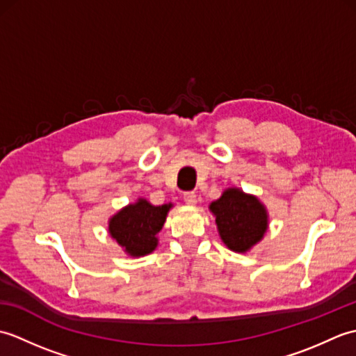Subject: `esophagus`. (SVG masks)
Wrapping results in <instances>:
<instances>
[{
	"mask_svg": "<svg viewBox=\"0 0 356 356\" xmlns=\"http://www.w3.org/2000/svg\"><path fill=\"white\" fill-rule=\"evenodd\" d=\"M184 200L188 203V205H195L197 203V195L193 191H186L184 193Z\"/></svg>",
	"mask_w": 356,
	"mask_h": 356,
	"instance_id": "esophagus-1",
	"label": "esophagus"
}]
</instances>
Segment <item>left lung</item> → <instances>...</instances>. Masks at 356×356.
Masks as SVG:
<instances>
[{"mask_svg":"<svg viewBox=\"0 0 356 356\" xmlns=\"http://www.w3.org/2000/svg\"><path fill=\"white\" fill-rule=\"evenodd\" d=\"M218 234L223 243L236 252H246L260 241L268 228L266 209L255 199L237 188H229L218 200L211 203Z\"/></svg>","mask_w":356,"mask_h":356,"instance_id":"obj_1","label":"left lung"}]
</instances>
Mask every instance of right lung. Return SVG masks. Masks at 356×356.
I'll list each match as a JSON object with an SVG mask.
<instances>
[{
	"label": "right lung",
	"mask_w": 356,
	"mask_h": 356,
	"mask_svg": "<svg viewBox=\"0 0 356 356\" xmlns=\"http://www.w3.org/2000/svg\"><path fill=\"white\" fill-rule=\"evenodd\" d=\"M171 205L153 207L139 199L110 220V234L133 257L147 255L157 246V232L162 229Z\"/></svg>",
	"instance_id": "add662e5"
}]
</instances>
